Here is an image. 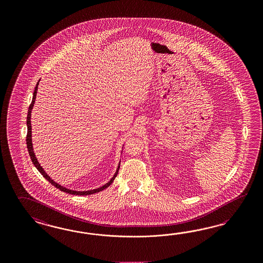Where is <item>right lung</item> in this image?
Instances as JSON below:
<instances>
[{
	"label": "right lung",
	"instance_id": "add662e5",
	"mask_svg": "<svg viewBox=\"0 0 263 263\" xmlns=\"http://www.w3.org/2000/svg\"><path fill=\"white\" fill-rule=\"evenodd\" d=\"M39 83V82H38ZM38 83L36 84V86H35V89H34V92H33V97H32V102H31V104L30 105V107H29V111H28V117H27V126H28V133H27V147H28V151H29V154H30V159H31V161H32V163H33V165L35 166L36 168H37L38 171L41 173V175L45 178L46 180H48L51 184H53L54 187L59 188L60 191H63V192H66V193H69V194H72V195H90V194H93V193H97V192H100V191H102V190H104L106 187H108L111 183H112L113 180L114 179L116 178V176H117V174H118V171H119V168H120V164L118 166V168H117V171L115 173V175L113 176L112 179L109 180L107 183H105V185H103V186H101V187L97 188V189H93V190H89V191H73V190H69L67 188L63 187V186H61L60 184H58L57 182H54L47 174H46L45 171L43 170V168L40 166V164L38 163L37 159L35 158V155H34V153H33V150H32V143H31V126H30V113H31V109H32V107H33V104H34V102H35V98H36V93H37V88H38Z\"/></svg>",
	"mask_w": 263,
	"mask_h": 263
}]
</instances>
